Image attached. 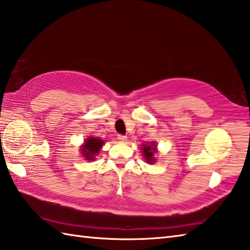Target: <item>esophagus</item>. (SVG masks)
I'll return each instance as SVG.
<instances>
[{
    "label": "esophagus",
    "instance_id": "esophagus-1",
    "mask_svg": "<svg viewBox=\"0 0 250 250\" xmlns=\"http://www.w3.org/2000/svg\"><path fill=\"white\" fill-rule=\"evenodd\" d=\"M117 139H118L120 142H125V141H126V136H125V135L119 134L118 136H117Z\"/></svg>",
    "mask_w": 250,
    "mask_h": 250
}]
</instances>
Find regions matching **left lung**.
Listing matches in <instances>:
<instances>
[{
	"mask_svg": "<svg viewBox=\"0 0 250 250\" xmlns=\"http://www.w3.org/2000/svg\"><path fill=\"white\" fill-rule=\"evenodd\" d=\"M156 152H157V146L155 142H150L149 144L146 143V144L142 145V153L143 156H144L147 163L152 164L156 162V158H155Z\"/></svg>",
	"mask_w": 250,
	"mask_h": 250,
	"instance_id": "8db88e82",
	"label": "left lung"
}]
</instances>
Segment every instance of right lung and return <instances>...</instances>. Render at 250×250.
Returning <instances> with one entry per match:
<instances>
[{
    "label": "right lung",
    "mask_w": 250,
    "mask_h": 250,
    "mask_svg": "<svg viewBox=\"0 0 250 250\" xmlns=\"http://www.w3.org/2000/svg\"><path fill=\"white\" fill-rule=\"evenodd\" d=\"M104 144V141L99 139V137L90 136L84 141L83 145L81 147L83 157L88 161H93L98 153L100 152L101 148Z\"/></svg>",
    "instance_id": "add662e5"
}]
</instances>
